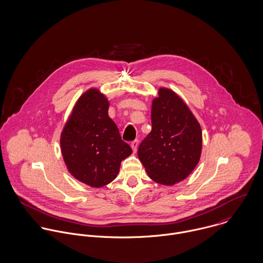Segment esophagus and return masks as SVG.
Here are the masks:
<instances>
[{
  "label": "esophagus",
  "mask_w": 263,
  "mask_h": 263,
  "mask_svg": "<svg viewBox=\"0 0 263 263\" xmlns=\"http://www.w3.org/2000/svg\"><path fill=\"white\" fill-rule=\"evenodd\" d=\"M138 146H139V142H138V141H134V142H132L130 147H132V149L134 151V153H136L137 150H138Z\"/></svg>",
  "instance_id": "obj_1"
}]
</instances>
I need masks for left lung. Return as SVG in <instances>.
Listing matches in <instances>:
<instances>
[{
    "label": "left lung",
    "instance_id": "1",
    "mask_svg": "<svg viewBox=\"0 0 263 263\" xmlns=\"http://www.w3.org/2000/svg\"><path fill=\"white\" fill-rule=\"evenodd\" d=\"M152 103V130L138 156L151 179L163 185L184 180L201 154L200 125L183 100L172 90L159 89Z\"/></svg>",
    "mask_w": 263,
    "mask_h": 263
}]
</instances>
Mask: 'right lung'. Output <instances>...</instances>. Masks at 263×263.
<instances>
[{
    "mask_svg": "<svg viewBox=\"0 0 263 263\" xmlns=\"http://www.w3.org/2000/svg\"><path fill=\"white\" fill-rule=\"evenodd\" d=\"M108 107L107 98L98 89H89L78 99L61 135L69 172L91 187L110 183L121 161L133 153L108 116Z\"/></svg>",
    "mask_w": 263,
    "mask_h": 263,
    "instance_id": "obj_1",
    "label": "right lung"
}]
</instances>
